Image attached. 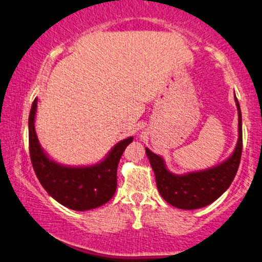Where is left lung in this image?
<instances>
[{
  "mask_svg": "<svg viewBox=\"0 0 262 262\" xmlns=\"http://www.w3.org/2000/svg\"><path fill=\"white\" fill-rule=\"evenodd\" d=\"M238 108L239 138L234 152L227 161L206 171L176 176L167 171L163 160L146 147V155L156 177V184L161 196L172 206L183 210H195L207 206L219 199L232 184L241 163L243 150L242 112L235 97Z\"/></svg>",
  "mask_w": 262,
  "mask_h": 262,
  "instance_id": "8db88e82",
  "label": "left lung"
}]
</instances>
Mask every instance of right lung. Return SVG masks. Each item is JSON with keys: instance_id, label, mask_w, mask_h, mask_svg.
Masks as SVG:
<instances>
[{"instance_id": "add662e5", "label": "right lung", "mask_w": 262, "mask_h": 262, "mask_svg": "<svg viewBox=\"0 0 262 262\" xmlns=\"http://www.w3.org/2000/svg\"><path fill=\"white\" fill-rule=\"evenodd\" d=\"M37 99L29 115V152L31 165L43 189L63 206L75 211L93 210L106 204L117 188V167L128 138L116 145L101 163L90 167H64L51 161L40 147L34 121Z\"/></svg>"}]
</instances>
